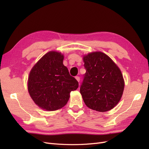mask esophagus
Wrapping results in <instances>:
<instances>
[{
	"label": "esophagus",
	"instance_id": "34e87169",
	"mask_svg": "<svg viewBox=\"0 0 149 149\" xmlns=\"http://www.w3.org/2000/svg\"><path fill=\"white\" fill-rule=\"evenodd\" d=\"M75 78H76V80L78 81V82H79V81H80V78L79 77V76H75Z\"/></svg>",
	"mask_w": 149,
	"mask_h": 149
}]
</instances>
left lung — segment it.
<instances>
[{
    "label": "left lung",
    "instance_id": "left-lung-1",
    "mask_svg": "<svg viewBox=\"0 0 149 149\" xmlns=\"http://www.w3.org/2000/svg\"><path fill=\"white\" fill-rule=\"evenodd\" d=\"M86 72L80 87L83 101L90 109L108 111L123 96L124 81L119 67L105 53L96 52L83 56Z\"/></svg>",
    "mask_w": 149,
    "mask_h": 149
}]
</instances>
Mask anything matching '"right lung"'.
<instances>
[{
  "mask_svg": "<svg viewBox=\"0 0 149 149\" xmlns=\"http://www.w3.org/2000/svg\"><path fill=\"white\" fill-rule=\"evenodd\" d=\"M63 55L57 52L46 53L30 71L28 79L30 96L38 107L48 111L65 106L70 93L78 82L63 64Z\"/></svg>",
  "mask_w": 149,
  "mask_h": 149,
  "instance_id": "obj_1",
  "label": "right lung"
}]
</instances>
